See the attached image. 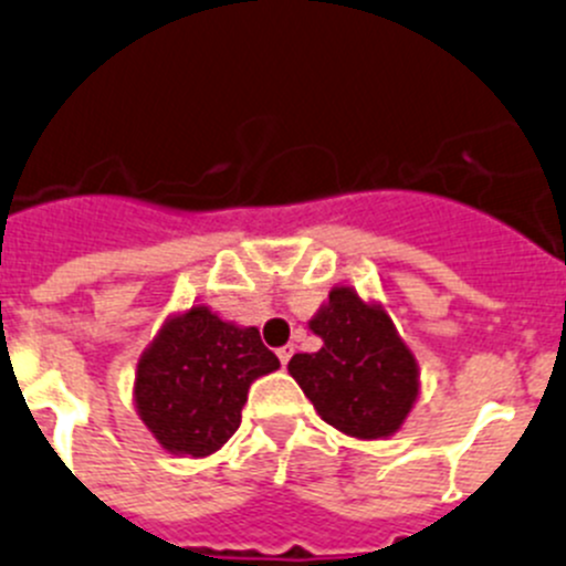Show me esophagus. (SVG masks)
I'll return each instance as SVG.
<instances>
[{"mask_svg":"<svg viewBox=\"0 0 566 566\" xmlns=\"http://www.w3.org/2000/svg\"><path fill=\"white\" fill-rule=\"evenodd\" d=\"M276 354H279V361H282V365H287L290 356H293V345H284V348H279Z\"/></svg>","mask_w":566,"mask_h":566,"instance_id":"1","label":"esophagus"}]
</instances>
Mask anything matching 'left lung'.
Masks as SVG:
<instances>
[{
  "label": "left lung",
  "instance_id": "left-lung-1",
  "mask_svg": "<svg viewBox=\"0 0 566 566\" xmlns=\"http://www.w3.org/2000/svg\"><path fill=\"white\" fill-rule=\"evenodd\" d=\"M310 328L315 354H295L287 370L317 415L348 437L395 434L417 400V361L387 312L350 287H334Z\"/></svg>",
  "mask_w": 566,
  "mask_h": 566
}]
</instances>
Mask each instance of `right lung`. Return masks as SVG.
Returning <instances> with one entry per match:
<instances>
[{
  "label": "right lung",
  "instance_id": "obj_1",
  "mask_svg": "<svg viewBox=\"0 0 566 566\" xmlns=\"http://www.w3.org/2000/svg\"><path fill=\"white\" fill-rule=\"evenodd\" d=\"M276 367L254 326L193 306L171 317L137 361V415L166 451L210 457L240 429L251 381Z\"/></svg>",
  "mask_w": 566,
  "mask_h": 566
}]
</instances>
